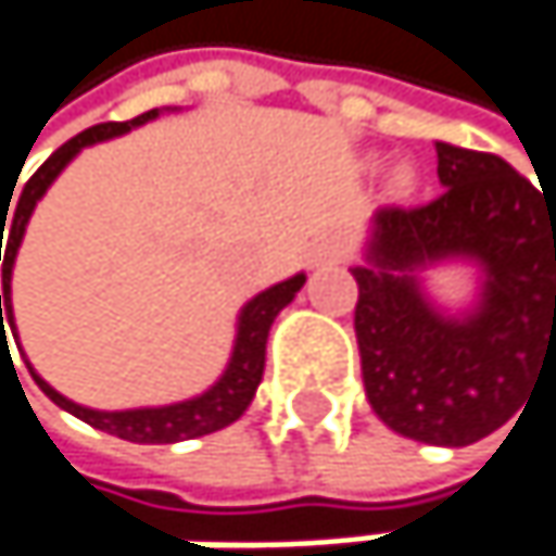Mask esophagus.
I'll return each mask as SVG.
<instances>
[{"mask_svg": "<svg viewBox=\"0 0 556 556\" xmlns=\"http://www.w3.org/2000/svg\"><path fill=\"white\" fill-rule=\"evenodd\" d=\"M351 257V244L348 238H328L315 248V264H341Z\"/></svg>", "mask_w": 556, "mask_h": 556, "instance_id": "1", "label": "esophagus"}]
</instances>
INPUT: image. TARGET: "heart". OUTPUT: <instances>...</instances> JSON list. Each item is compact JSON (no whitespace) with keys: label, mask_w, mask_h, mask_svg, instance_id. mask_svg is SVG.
Wrapping results in <instances>:
<instances>
[{"label":"heart","mask_w":556,"mask_h":556,"mask_svg":"<svg viewBox=\"0 0 556 556\" xmlns=\"http://www.w3.org/2000/svg\"><path fill=\"white\" fill-rule=\"evenodd\" d=\"M392 189H395V192H408V189H412V173L405 167L395 169V173H392Z\"/></svg>","instance_id":"heart-1"}]
</instances>
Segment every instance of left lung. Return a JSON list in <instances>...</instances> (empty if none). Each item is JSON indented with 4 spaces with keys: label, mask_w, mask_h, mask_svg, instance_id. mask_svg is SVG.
<instances>
[{
    "label": "left lung",
    "mask_w": 556,
    "mask_h": 556,
    "mask_svg": "<svg viewBox=\"0 0 556 556\" xmlns=\"http://www.w3.org/2000/svg\"><path fill=\"white\" fill-rule=\"evenodd\" d=\"M444 192L374 218L357 279L354 331L374 412L395 434L467 447L502 428L544 367H556V202L496 154L438 141ZM473 260L484 292L444 316L417 274ZM521 418V415H518Z\"/></svg>",
    "instance_id": "8db88e82"
}]
</instances>
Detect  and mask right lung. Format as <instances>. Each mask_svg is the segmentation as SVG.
<instances>
[{"label": "right lung", "instance_id": "add662e5", "mask_svg": "<svg viewBox=\"0 0 556 556\" xmlns=\"http://www.w3.org/2000/svg\"><path fill=\"white\" fill-rule=\"evenodd\" d=\"M157 118V109L131 118V122H105V125H92L86 131H79L76 138H70L63 148H56L54 154L38 167V173L25 182L15 208H12L10 222H4L9 214V205L0 202V244L2 231L9 225V238H5V254H2V295H0V348L5 351L9 341H5V323L15 334V318H12V267H15V254L22 248V238H25V225L38 205V199L48 192V186L60 176V169L66 167L83 148L96 144V141H109L115 135H125L144 122ZM15 192V186H12ZM12 202V195H9ZM305 274H295V277L282 279L277 286L264 289L261 295H254L244 308H241V318H238V338H235V351H231V361L222 374V380L212 389H205L202 395L195 399H186V402H173V405H161V408H125V412H99V408H86V405H76L70 402L66 395H60L54 387H48L35 367L28 364L35 383L45 389V395L56 402L60 408H66L70 415L83 418L86 425L99 428V431H109L122 441H135V444H173V441H189V438H202V434H212L231 421H238L244 415V408L251 405L254 392L264 380V361H267V334H270V325L279 312L292 302V295L302 289Z\"/></svg>", "mask_w": 556, "mask_h": 556}]
</instances>
